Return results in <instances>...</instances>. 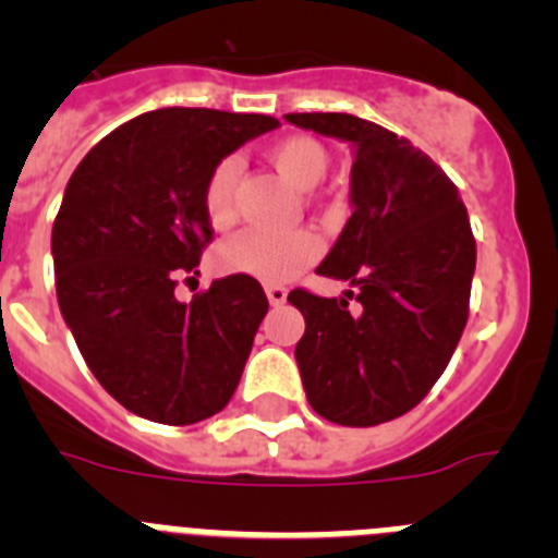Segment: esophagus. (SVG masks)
I'll list each match as a JSON object with an SVG mask.
<instances>
[{"label":"esophagus","instance_id":"34e87169","mask_svg":"<svg viewBox=\"0 0 558 558\" xmlns=\"http://www.w3.org/2000/svg\"><path fill=\"white\" fill-rule=\"evenodd\" d=\"M265 295H268V302L274 304V307H279V304L288 302V288H282V284H268V288H265Z\"/></svg>","mask_w":558,"mask_h":558}]
</instances>
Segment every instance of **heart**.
Listing matches in <instances>:
<instances>
[{
	"instance_id": "b5f03b06",
	"label": "heart",
	"mask_w": 558,
	"mask_h": 558,
	"mask_svg": "<svg viewBox=\"0 0 558 558\" xmlns=\"http://www.w3.org/2000/svg\"><path fill=\"white\" fill-rule=\"evenodd\" d=\"M270 165L299 190H310L327 175L329 156L322 142L310 136H288L270 147ZM240 161L226 156L211 167L204 184V209L215 229L234 223V190ZM324 240L313 229L263 231L245 229L231 234L215 251V265L223 274H240L259 282H290L322 256Z\"/></svg>"
}]
</instances>
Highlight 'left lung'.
I'll use <instances>...</instances> for the list:
<instances>
[{
	"instance_id": "obj_1",
	"label": "left lung",
	"mask_w": 558,
	"mask_h": 558,
	"mask_svg": "<svg viewBox=\"0 0 558 558\" xmlns=\"http://www.w3.org/2000/svg\"><path fill=\"white\" fill-rule=\"evenodd\" d=\"M284 120L352 142L354 211L315 274L354 290L288 295L302 310L295 360L307 402L343 427L402 416L445 374L466 315L475 236L456 184L405 136L352 113H284ZM354 298L359 310L348 302Z\"/></svg>"
}]
</instances>
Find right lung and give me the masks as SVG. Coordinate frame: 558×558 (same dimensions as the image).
<instances>
[{"label": "right lung", "instance_id": "add662e5", "mask_svg": "<svg viewBox=\"0 0 558 558\" xmlns=\"http://www.w3.org/2000/svg\"><path fill=\"white\" fill-rule=\"evenodd\" d=\"M265 113L159 108L111 131L69 179L52 226L56 290L86 366L122 408L195 425L229 405L268 313L263 284L231 274L184 304L211 243L206 175Z\"/></svg>", "mask_w": 558, "mask_h": 558}]
</instances>
